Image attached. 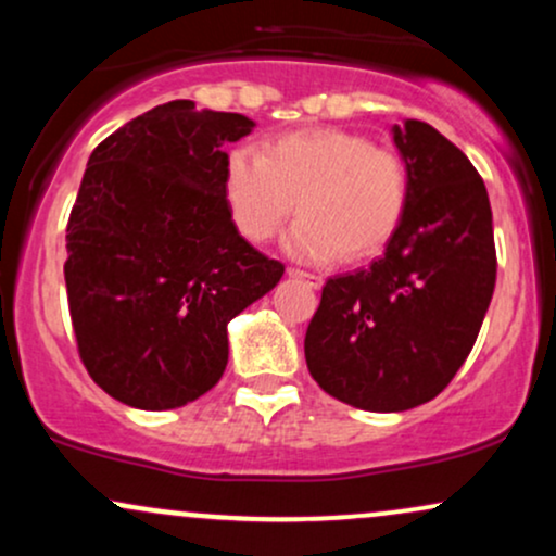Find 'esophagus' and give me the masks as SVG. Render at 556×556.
I'll use <instances>...</instances> for the list:
<instances>
[{
	"instance_id": "1",
	"label": "esophagus",
	"mask_w": 556,
	"mask_h": 556,
	"mask_svg": "<svg viewBox=\"0 0 556 556\" xmlns=\"http://www.w3.org/2000/svg\"><path fill=\"white\" fill-rule=\"evenodd\" d=\"M287 274H290L292 279H298V282L308 285L311 290H318V287L324 285V279L318 277V274H311V271H300V269H287Z\"/></svg>"
}]
</instances>
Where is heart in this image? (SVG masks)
<instances>
[{
    "label": "heart",
    "mask_w": 556,
    "mask_h": 556,
    "mask_svg": "<svg viewBox=\"0 0 556 556\" xmlns=\"http://www.w3.org/2000/svg\"><path fill=\"white\" fill-rule=\"evenodd\" d=\"M407 193L410 175L397 151L337 127L285 132L266 154L240 146L225 162V201L242 238L269 240L295 206L300 219L285 251L316 264L379 253L400 227Z\"/></svg>",
    "instance_id": "heart-1"
}]
</instances>
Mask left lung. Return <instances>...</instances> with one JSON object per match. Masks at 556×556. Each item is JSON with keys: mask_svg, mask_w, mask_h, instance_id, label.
Segmentation results:
<instances>
[{"mask_svg": "<svg viewBox=\"0 0 556 556\" xmlns=\"http://www.w3.org/2000/svg\"><path fill=\"white\" fill-rule=\"evenodd\" d=\"M410 193L384 256L331 277L305 331L324 392L371 413L437 397L473 350L496 282L486 185L468 156L420 119L392 127Z\"/></svg>", "mask_w": 556, "mask_h": 556, "instance_id": "obj_1", "label": "left lung"}]
</instances>
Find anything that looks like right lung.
Instances as JSON below:
<instances>
[{
    "mask_svg": "<svg viewBox=\"0 0 556 556\" xmlns=\"http://www.w3.org/2000/svg\"><path fill=\"white\" fill-rule=\"evenodd\" d=\"M253 127L177 99L88 159L67 222V303L88 374L123 405L172 410L206 394L227 368V324L282 279L225 201V146Z\"/></svg>",
    "mask_w": 556,
    "mask_h": 556,
    "instance_id": "1",
    "label": "right lung"
}]
</instances>
